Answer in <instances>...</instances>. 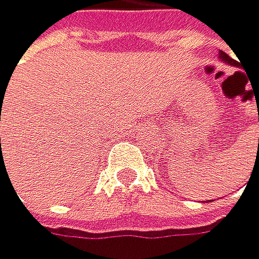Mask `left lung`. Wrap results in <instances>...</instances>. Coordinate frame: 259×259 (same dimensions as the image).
Here are the masks:
<instances>
[{
	"label": "left lung",
	"instance_id": "8db88e82",
	"mask_svg": "<svg viewBox=\"0 0 259 259\" xmlns=\"http://www.w3.org/2000/svg\"><path fill=\"white\" fill-rule=\"evenodd\" d=\"M218 56H220V61L223 64H228V65H232V67H239V62L235 61V59H232L231 56H228L226 53H223V51H220Z\"/></svg>",
	"mask_w": 259,
	"mask_h": 259
}]
</instances>
